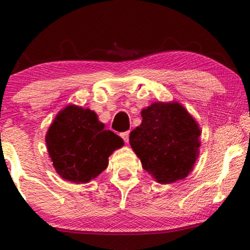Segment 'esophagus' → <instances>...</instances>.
<instances>
[{"label": "esophagus", "instance_id": "obj_1", "mask_svg": "<svg viewBox=\"0 0 250 250\" xmlns=\"http://www.w3.org/2000/svg\"><path fill=\"white\" fill-rule=\"evenodd\" d=\"M129 134H130V131H125V132L120 133V137L124 139L125 142L128 143L129 142Z\"/></svg>", "mask_w": 250, "mask_h": 250}]
</instances>
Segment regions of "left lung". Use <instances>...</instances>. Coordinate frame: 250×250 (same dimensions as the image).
Returning a JSON list of instances; mask_svg holds the SVG:
<instances>
[{
  "label": "left lung",
  "mask_w": 250,
  "mask_h": 250,
  "mask_svg": "<svg viewBox=\"0 0 250 250\" xmlns=\"http://www.w3.org/2000/svg\"><path fill=\"white\" fill-rule=\"evenodd\" d=\"M142 122L129 142L142 167L161 184L184 179L198 158L201 130L183 105L153 103L141 111Z\"/></svg>",
  "instance_id": "left-lung-1"
}]
</instances>
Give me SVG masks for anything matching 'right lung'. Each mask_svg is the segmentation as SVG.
Returning a JSON list of instances; mask_svg holds the SVG:
<instances>
[{"mask_svg":"<svg viewBox=\"0 0 250 250\" xmlns=\"http://www.w3.org/2000/svg\"><path fill=\"white\" fill-rule=\"evenodd\" d=\"M55 170L73 183H88L108 167V158L124 140L105 130L96 113L75 104L64 108L46 133Z\"/></svg>","mask_w":250,"mask_h":250,"instance_id":"add662e5","label":"right lung"}]
</instances>
